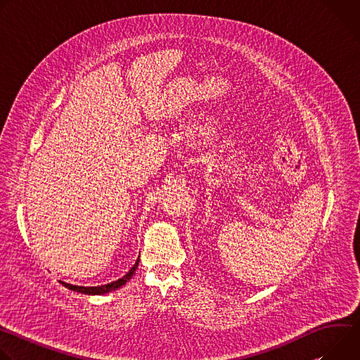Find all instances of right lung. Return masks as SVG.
<instances>
[{
	"instance_id": "1",
	"label": "right lung",
	"mask_w": 360,
	"mask_h": 360,
	"mask_svg": "<svg viewBox=\"0 0 360 360\" xmlns=\"http://www.w3.org/2000/svg\"><path fill=\"white\" fill-rule=\"evenodd\" d=\"M138 262H139V258L138 261L135 262V265L131 268V271L124 275L122 278H120L118 281L115 282H111V283H107V285H101V286H75V285H71V283H65V282H61L65 288L71 289V290H75V292H79V293H85V295H102V293H107L110 290H115L118 288H121L122 285L127 283V281H129L132 278V275L135 274V269L138 266Z\"/></svg>"
}]
</instances>
